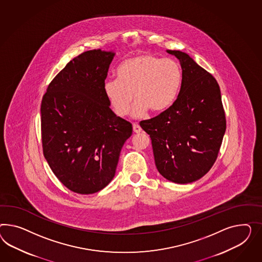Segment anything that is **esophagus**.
<instances>
[{"instance_id": "1", "label": "esophagus", "mask_w": 262, "mask_h": 262, "mask_svg": "<svg viewBox=\"0 0 262 262\" xmlns=\"http://www.w3.org/2000/svg\"><path fill=\"white\" fill-rule=\"evenodd\" d=\"M134 132H135V134H139V133H141L142 128L137 123H134Z\"/></svg>"}]
</instances>
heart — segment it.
Masks as SVG:
<instances>
[{"instance_id":"heart-1","label":"heart","mask_w":262,"mask_h":262,"mask_svg":"<svg viewBox=\"0 0 262 262\" xmlns=\"http://www.w3.org/2000/svg\"><path fill=\"white\" fill-rule=\"evenodd\" d=\"M117 79L107 80L104 92L114 112L125 116L135 100L132 114L140 118L149 110L164 113L176 102L182 85V70L173 59H164L155 54L144 53L122 62Z\"/></svg>"}]
</instances>
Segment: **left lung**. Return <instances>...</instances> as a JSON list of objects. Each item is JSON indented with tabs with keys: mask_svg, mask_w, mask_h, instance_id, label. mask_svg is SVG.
Instances as JSON below:
<instances>
[{
	"mask_svg": "<svg viewBox=\"0 0 262 262\" xmlns=\"http://www.w3.org/2000/svg\"><path fill=\"white\" fill-rule=\"evenodd\" d=\"M179 60L182 85L173 105L140 126L149 135L156 166L171 182L196 181L215 162L226 130L220 85L187 53L167 50Z\"/></svg>",
	"mask_w": 262,
	"mask_h": 262,
	"instance_id": "8db88e82",
	"label": "left lung"
}]
</instances>
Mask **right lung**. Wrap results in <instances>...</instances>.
Segmentation results:
<instances>
[{
    "instance_id": "right-lung-1",
    "label": "right lung",
    "mask_w": 262,
    "mask_h": 262,
    "mask_svg": "<svg viewBox=\"0 0 262 262\" xmlns=\"http://www.w3.org/2000/svg\"><path fill=\"white\" fill-rule=\"evenodd\" d=\"M114 53L93 50L70 61L50 82L41 104L42 152L69 190L101 191L115 174L133 125L110 107L104 84Z\"/></svg>"
}]
</instances>
